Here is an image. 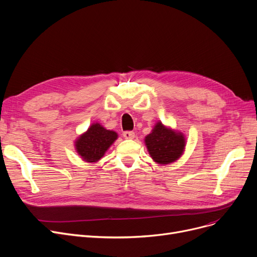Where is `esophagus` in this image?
I'll return each mask as SVG.
<instances>
[{
	"label": "esophagus",
	"mask_w": 257,
	"mask_h": 257,
	"mask_svg": "<svg viewBox=\"0 0 257 257\" xmlns=\"http://www.w3.org/2000/svg\"><path fill=\"white\" fill-rule=\"evenodd\" d=\"M123 137L126 140H132V139H134V137H136V133H134L133 131H125L123 133Z\"/></svg>",
	"instance_id": "34e87169"
}]
</instances>
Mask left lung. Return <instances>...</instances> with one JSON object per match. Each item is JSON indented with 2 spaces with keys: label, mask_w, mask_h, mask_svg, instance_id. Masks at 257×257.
<instances>
[{
  "label": "left lung",
  "mask_w": 257,
  "mask_h": 257,
  "mask_svg": "<svg viewBox=\"0 0 257 257\" xmlns=\"http://www.w3.org/2000/svg\"><path fill=\"white\" fill-rule=\"evenodd\" d=\"M145 144L152 159L159 165L176 161L183 153L185 138L183 133L166 127L161 121L145 138Z\"/></svg>",
  "instance_id": "left-lung-1"
}]
</instances>
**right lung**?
I'll return each instance as SVG.
<instances>
[{
  "mask_svg": "<svg viewBox=\"0 0 257 257\" xmlns=\"http://www.w3.org/2000/svg\"><path fill=\"white\" fill-rule=\"evenodd\" d=\"M117 139V133L107 130L99 123L92 124L75 142L77 153L86 163H97Z\"/></svg>",
  "mask_w": 257,
  "mask_h": 257,
  "instance_id": "obj_1",
  "label": "right lung"
}]
</instances>
